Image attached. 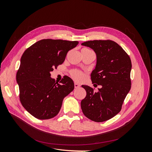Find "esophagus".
I'll use <instances>...</instances> for the list:
<instances>
[{
  "label": "esophagus",
  "mask_w": 152,
  "mask_h": 152,
  "mask_svg": "<svg viewBox=\"0 0 152 152\" xmlns=\"http://www.w3.org/2000/svg\"><path fill=\"white\" fill-rule=\"evenodd\" d=\"M80 86V85L79 84H77V83H75V84H74V87H75V89L79 88V87Z\"/></svg>",
  "instance_id": "1"
}]
</instances>
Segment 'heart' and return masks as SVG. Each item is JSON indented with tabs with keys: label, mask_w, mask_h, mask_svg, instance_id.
I'll return each instance as SVG.
<instances>
[{
	"label": "heart",
	"mask_w": 152,
	"mask_h": 152,
	"mask_svg": "<svg viewBox=\"0 0 152 152\" xmlns=\"http://www.w3.org/2000/svg\"><path fill=\"white\" fill-rule=\"evenodd\" d=\"M93 52L91 50L87 48H84L81 49V53H91ZM71 76L76 81L78 82H80L84 79V73L82 72L77 70H73L71 72Z\"/></svg>",
	"instance_id": "obj_1"
}]
</instances>
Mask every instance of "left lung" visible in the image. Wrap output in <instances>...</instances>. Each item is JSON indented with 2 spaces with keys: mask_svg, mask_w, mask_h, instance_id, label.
I'll use <instances>...</instances> for the list:
<instances>
[{
  "mask_svg": "<svg viewBox=\"0 0 152 152\" xmlns=\"http://www.w3.org/2000/svg\"><path fill=\"white\" fill-rule=\"evenodd\" d=\"M82 45L93 49L96 54L91 78L94 87L102 86L96 93L92 87L82 86L87 94L81 102L82 112L94 122L108 121L120 112L131 89V59L122 47L110 40H90Z\"/></svg>",
  "mask_w": 152,
  "mask_h": 152,
  "instance_id": "left-lung-1",
  "label": "left lung"
}]
</instances>
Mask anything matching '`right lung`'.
Instances as JSON below:
<instances>
[{"label": "right lung", "instance_id": "right-lung-1", "mask_svg": "<svg viewBox=\"0 0 152 152\" xmlns=\"http://www.w3.org/2000/svg\"><path fill=\"white\" fill-rule=\"evenodd\" d=\"M78 44V41L42 39L23 54L16 73L20 99L34 117L46 120L57 115L64 98L74 89L70 77H64L58 84L50 72L61 65L67 53Z\"/></svg>", "mask_w": 152, "mask_h": 152}]
</instances>
